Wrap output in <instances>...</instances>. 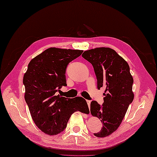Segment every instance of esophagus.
I'll use <instances>...</instances> for the list:
<instances>
[{
    "mask_svg": "<svg viewBox=\"0 0 157 157\" xmlns=\"http://www.w3.org/2000/svg\"><path fill=\"white\" fill-rule=\"evenodd\" d=\"M86 102H87V104H88V107H90V100H86Z\"/></svg>",
    "mask_w": 157,
    "mask_h": 157,
    "instance_id": "1",
    "label": "esophagus"
}]
</instances>
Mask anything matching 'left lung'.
<instances>
[{"instance_id":"8db88e82","label":"left lung","mask_w":157,"mask_h":157,"mask_svg":"<svg viewBox=\"0 0 157 157\" xmlns=\"http://www.w3.org/2000/svg\"><path fill=\"white\" fill-rule=\"evenodd\" d=\"M82 57L93 65L98 88H105L102 106L92 101L90 113L102 123V128L94 135L107 137L119 127L133 100V78L127 62L112 48L101 47L86 50Z\"/></svg>"}]
</instances>
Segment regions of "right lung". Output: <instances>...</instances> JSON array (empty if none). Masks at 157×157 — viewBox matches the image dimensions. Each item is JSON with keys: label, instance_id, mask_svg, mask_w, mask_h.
Returning <instances> with one entry per match:
<instances>
[{"label": "right lung", "instance_id": "1", "mask_svg": "<svg viewBox=\"0 0 157 157\" xmlns=\"http://www.w3.org/2000/svg\"><path fill=\"white\" fill-rule=\"evenodd\" d=\"M82 52L81 50L50 48L28 64L23 77L25 99L35 124L45 134L55 136L63 131L75 112H89L83 98H66L57 94L62 86H67V65Z\"/></svg>", "mask_w": 157, "mask_h": 157}]
</instances>
